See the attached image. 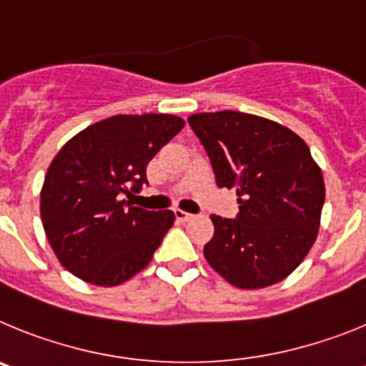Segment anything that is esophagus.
<instances>
[{
    "label": "esophagus",
    "instance_id": "34e87169",
    "mask_svg": "<svg viewBox=\"0 0 366 366\" xmlns=\"http://www.w3.org/2000/svg\"><path fill=\"white\" fill-rule=\"evenodd\" d=\"M175 217L177 220H180V222H187V220L193 219V215L187 212H182V209H175Z\"/></svg>",
    "mask_w": 366,
    "mask_h": 366
}]
</instances>
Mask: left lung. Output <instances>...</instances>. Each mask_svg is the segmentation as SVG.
Returning a JSON list of instances; mask_svg holds the SVG:
<instances>
[{
	"mask_svg": "<svg viewBox=\"0 0 366 366\" xmlns=\"http://www.w3.org/2000/svg\"><path fill=\"white\" fill-rule=\"evenodd\" d=\"M217 186L237 193L235 219L212 215L204 257L229 285L257 290L282 281L310 252L325 204L321 169L302 138L277 122L239 111L187 118Z\"/></svg>",
	"mask_w": 366,
	"mask_h": 366,
	"instance_id": "left-lung-1",
	"label": "left lung"
}]
</instances>
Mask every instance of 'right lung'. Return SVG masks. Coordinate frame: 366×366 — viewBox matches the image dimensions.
<instances>
[{"label":"right lung","mask_w":366,"mask_h":366,"mask_svg":"<svg viewBox=\"0 0 366 366\" xmlns=\"http://www.w3.org/2000/svg\"><path fill=\"white\" fill-rule=\"evenodd\" d=\"M182 127L173 114H117L61 147L39 209L65 269L91 285L117 286L149 264L175 213L149 212L125 197L140 193L147 164Z\"/></svg>","instance_id":"right-lung-1"}]
</instances>
